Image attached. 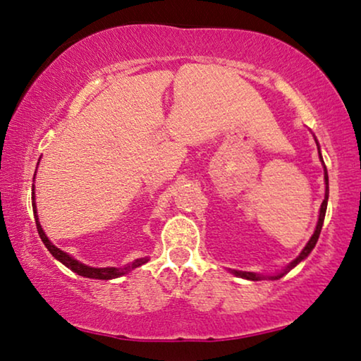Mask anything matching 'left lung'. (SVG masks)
<instances>
[{"label":"left lung","instance_id":"1","mask_svg":"<svg viewBox=\"0 0 361 361\" xmlns=\"http://www.w3.org/2000/svg\"><path fill=\"white\" fill-rule=\"evenodd\" d=\"M317 142V140H315ZM317 147H319V142H317ZM319 157L320 161H322L324 164V159H322V154H320V147H319ZM324 179H325V199L322 202V205H320V210H319V220H317V225H315V230L312 236H310V240L307 241V245L304 246V250L300 251L298 258L294 261H290V263L286 266V268L281 271V273H276V274H259V273H251V271H236V269H231V273L235 276H238V278H243V279H248V281H263V279H271V281H276L279 278H283L284 274H288L290 269L295 268L300 261H304L307 256L310 255V251L314 250L315 243H317L319 240V235H320V230H322V225H324V219H325V212H327V202H329V174H327V167L324 164Z\"/></svg>","mask_w":361,"mask_h":361}]
</instances>
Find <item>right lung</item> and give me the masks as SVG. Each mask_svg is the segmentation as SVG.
<instances>
[{"label": "right lung", "mask_w": 361, "mask_h": 361, "mask_svg": "<svg viewBox=\"0 0 361 361\" xmlns=\"http://www.w3.org/2000/svg\"><path fill=\"white\" fill-rule=\"evenodd\" d=\"M34 190V189H32ZM34 195V192H32ZM34 199V197H32ZM34 207V219H36V226H37V231H39V236H41L42 243L46 245V248L51 251V255L56 258L57 261H61L63 266H67L68 269H72L73 273H77L78 276H83V278H90V279H115V278H120V276H125L133 271L137 266L147 263V258H137L133 261V263H128L123 266V268H115V266H110V268H92V266H87L80 263V261H77L75 258H72L71 255L66 253V251H62L61 248H57L56 245L51 243V240L47 238L46 231L42 230L41 226V221L37 219V209H36V204H32Z\"/></svg>", "instance_id": "1"}]
</instances>
